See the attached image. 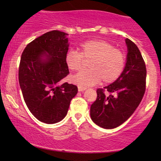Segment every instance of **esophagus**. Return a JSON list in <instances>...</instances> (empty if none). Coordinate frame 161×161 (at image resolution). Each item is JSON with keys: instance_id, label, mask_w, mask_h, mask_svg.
Segmentation results:
<instances>
[{"instance_id": "1", "label": "esophagus", "mask_w": 161, "mask_h": 161, "mask_svg": "<svg viewBox=\"0 0 161 161\" xmlns=\"http://www.w3.org/2000/svg\"><path fill=\"white\" fill-rule=\"evenodd\" d=\"M86 88H83V87H80V86L78 87L79 92H83V91H85V90H86Z\"/></svg>"}]
</instances>
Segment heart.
I'll list each match as a JSON object with an SVG mask.
<instances>
[{
    "mask_svg": "<svg viewBox=\"0 0 161 161\" xmlns=\"http://www.w3.org/2000/svg\"><path fill=\"white\" fill-rule=\"evenodd\" d=\"M80 53L69 51L65 56L68 69H80L84 60L89 69H82L72 77L77 86L87 88L97 84L102 79L105 84L114 82L119 77L125 67V56L119 49L104 40H88L79 45Z\"/></svg>",
    "mask_w": 161,
    "mask_h": 161,
    "instance_id": "1",
    "label": "heart"
}]
</instances>
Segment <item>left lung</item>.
<instances>
[{
  "label": "left lung",
  "instance_id": "obj_1",
  "mask_svg": "<svg viewBox=\"0 0 161 161\" xmlns=\"http://www.w3.org/2000/svg\"><path fill=\"white\" fill-rule=\"evenodd\" d=\"M126 63L123 73L114 82L97 89V99L92 104V121L104 129H114L132 116L145 92L146 66L134 42L126 38ZM110 93L105 95V92Z\"/></svg>",
  "mask_w": 161,
  "mask_h": 161
}]
</instances>
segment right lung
Wrapping results in <instances>:
<instances>
[{"label": "right lung", "instance_id": "right-lung-1", "mask_svg": "<svg viewBox=\"0 0 161 161\" xmlns=\"http://www.w3.org/2000/svg\"><path fill=\"white\" fill-rule=\"evenodd\" d=\"M67 35L58 30L45 33L28 44L20 59L19 82L25 104L36 119L47 124L65 117L78 92L73 84L59 85L69 74Z\"/></svg>", "mask_w": 161, "mask_h": 161}]
</instances>
